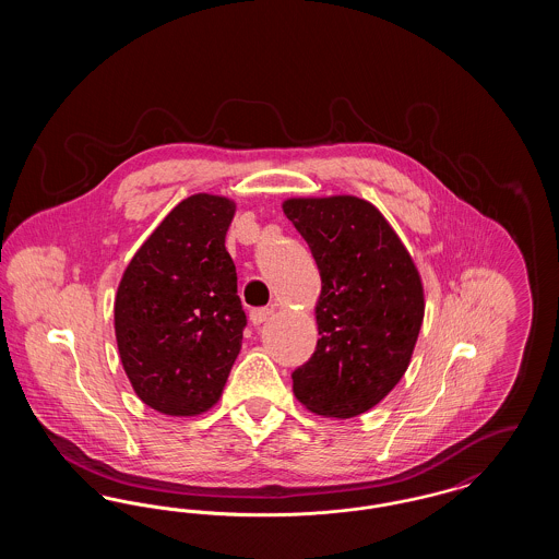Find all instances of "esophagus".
<instances>
[{"instance_id": "1", "label": "esophagus", "mask_w": 559, "mask_h": 559, "mask_svg": "<svg viewBox=\"0 0 559 559\" xmlns=\"http://www.w3.org/2000/svg\"><path fill=\"white\" fill-rule=\"evenodd\" d=\"M272 314H274V310H272V308H255V310H251V312H249V320L258 326V324L266 322Z\"/></svg>"}]
</instances>
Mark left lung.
<instances>
[{"label":"left lung","mask_w":559,"mask_h":559,"mask_svg":"<svg viewBox=\"0 0 559 559\" xmlns=\"http://www.w3.org/2000/svg\"><path fill=\"white\" fill-rule=\"evenodd\" d=\"M322 281L312 358L293 371L308 411L349 419L385 399L408 369L424 322V285L406 247L365 199H287Z\"/></svg>","instance_id":"obj_1"}]
</instances>
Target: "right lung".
Returning <instances> with one entry per match:
<instances>
[{"label": "right lung", "mask_w": 559, "mask_h": 559, "mask_svg": "<svg viewBox=\"0 0 559 559\" xmlns=\"http://www.w3.org/2000/svg\"><path fill=\"white\" fill-rule=\"evenodd\" d=\"M235 201L192 194L144 240L115 297V335L144 404L171 417L210 411L239 356L247 317L224 247Z\"/></svg>", "instance_id": "1"}]
</instances>
